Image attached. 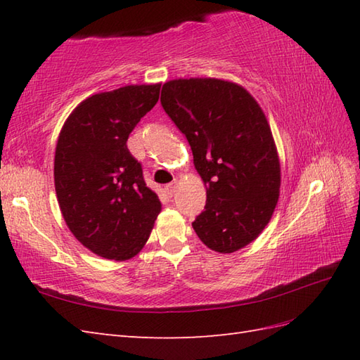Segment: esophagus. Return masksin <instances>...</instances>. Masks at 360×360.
<instances>
[{
	"instance_id": "obj_1",
	"label": "esophagus",
	"mask_w": 360,
	"mask_h": 360,
	"mask_svg": "<svg viewBox=\"0 0 360 360\" xmlns=\"http://www.w3.org/2000/svg\"><path fill=\"white\" fill-rule=\"evenodd\" d=\"M176 187H178V181H173V182H170V184H167V186H165L167 195L172 196V195L176 192Z\"/></svg>"
}]
</instances>
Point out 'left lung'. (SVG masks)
Instances as JSON below:
<instances>
[{
	"mask_svg": "<svg viewBox=\"0 0 360 360\" xmlns=\"http://www.w3.org/2000/svg\"><path fill=\"white\" fill-rule=\"evenodd\" d=\"M160 103L187 137L207 187L192 223L212 250L231 254L254 241L274 213L280 162L264 112L246 89L218 79H179L162 86Z\"/></svg>",
	"mask_w": 360,
	"mask_h": 360,
	"instance_id": "obj_1",
	"label": "left lung"
}]
</instances>
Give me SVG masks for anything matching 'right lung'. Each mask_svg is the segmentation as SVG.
Masks as SVG:
<instances>
[{
  "label": "right lung",
  "instance_id": "1",
  "mask_svg": "<svg viewBox=\"0 0 360 360\" xmlns=\"http://www.w3.org/2000/svg\"><path fill=\"white\" fill-rule=\"evenodd\" d=\"M160 85H131L83 101L60 131L53 181L60 210L83 246L128 259L147 243L160 212L127 148L129 133L159 101Z\"/></svg>",
  "mask_w": 360,
  "mask_h": 360
}]
</instances>
